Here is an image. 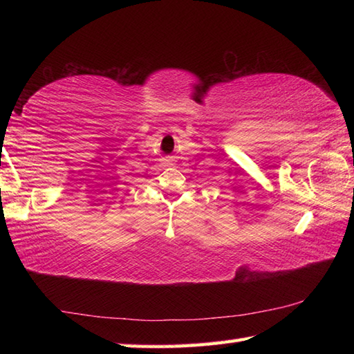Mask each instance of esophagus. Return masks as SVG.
<instances>
[{"label":"esophagus","mask_w":354,"mask_h":354,"mask_svg":"<svg viewBox=\"0 0 354 354\" xmlns=\"http://www.w3.org/2000/svg\"><path fill=\"white\" fill-rule=\"evenodd\" d=\"M165 161H167V162H171V156H167V158H165Z\"/></svg>","instance_id":"1"}]
</instances>
